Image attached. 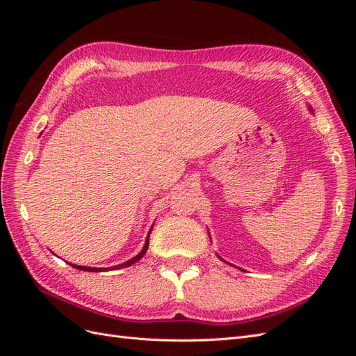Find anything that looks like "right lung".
<instances>
[{
  "mask_svg": "<svg viewBox=\"0 0 356 356\" xmlns=\"http://www.w3.org/2000/svg\"><path fill=\"white\" fill-rule=\"evenodd\" d=\"M153 229V227H152ZM152 232V230H149ZM148 241H149V233H148V236H147V241H145V245H144V248H143V251L139 252L138 255H135L134 258H131V260L129 261H126V263H122V264H117L115 267H108V270L111 268V270H115V268H122V267H127V266H132L134 263H136L138 260H141L143 258V255L147 252V250H148ZM72 267H75V268H79V270H84V272H101L102 268H96V267H84V266H75V264H71Z\"/></svg>",
  "mask_w": 356,
  "mask_h": 356,
  "instance_id": "right-lung-1",
  "label": "right lung"
}]
</instances>
